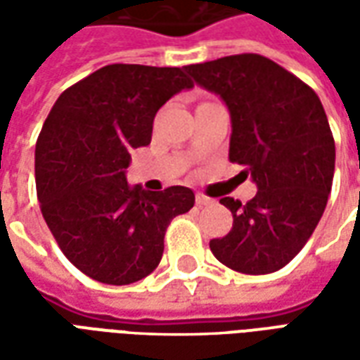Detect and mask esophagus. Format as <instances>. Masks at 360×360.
Returning <instances> with one entry per match:
<instances>
[{
    "label": "esophagus",
    "instance_id": "esophagus-1",
    "mask_svg": "<svg viewBox=\"0 0 360 360\" xmlns=\"http://www.w3.org/2000/svg\"><path fill=\"white\" fill-rule=\"evenodd\" d=\"M195 200H196V206H208V204L214 202V200H212L210 196L202 195V193H198V195H196Z\"/></svg>",
    "mask_w": 360,
    "mask_h": 360
}]
</instances>
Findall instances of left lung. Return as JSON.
Instances as JSON below:
<instances>
[{
    "label": "left lung",
    "instance_id": "8db88e82",
    "mask_svg": "<svg viewBox=\"0 0 360 360\" xmlns=\"http://www.w3.org/2000/svg\"><path fill=\"white\" fill-rule=\"evenodd\" d=\"M185 69L227 103L229 160L258 187L247 204L219 198L233 214V227L212 239L210 250L241 274L281 270L307 245L332 191L335 144L322 102L307 82L258 53Z\"/></svg>",
    "mask_w": 360,
    "mask_h": 360
}]
</instances>
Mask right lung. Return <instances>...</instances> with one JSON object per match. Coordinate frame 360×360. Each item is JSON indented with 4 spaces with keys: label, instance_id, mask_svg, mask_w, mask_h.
I'll use <instances>...</instances> for the list:
<instances>
[{
    "label": "right lung",
    "instance_id": "obj_1",
    "mask_svg": "<svg viewBox=\"0 0 360 360\" xmlns=\"http://www.w3.org/2000/svg\"><path fill=\"white\" fill-rule=\"evenodd\" d=\"M193 89L181 67L113 63L59 96L36 142V193L69 262L108 285L156 270L175 216L195 206L187 187H131V150L152 141L158 110Z\"/></svg>",
    "mask_w": 360,
    "mask_h": 360
}]
</instances>
